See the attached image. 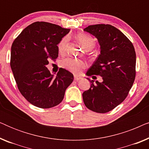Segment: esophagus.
<instances>
[{
    "instance_id": "esophagus-1",
    "label": "esophagus",
    "mask_w": 149,
    "mask_h": 149,
    "mask_svg": "<svg viewBox=\"0 0 149 149\" xmlns=\"http://www.w3.org/2000/svg\"><path fill=\"white\" fill-rule=\"evenodd\" d=\"M81 79H82V78H81V77H79V76H74V80H75V81H79V80H81Z\"/></svg>"
}]
</instances>
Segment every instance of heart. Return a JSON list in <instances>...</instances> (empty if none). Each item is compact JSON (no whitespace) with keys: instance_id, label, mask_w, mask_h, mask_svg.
<instances>
[{"instance_id":"1","label":"heart","mask_w":149,"mask_h":149,"mask_svg":"<svg viewBox=\"0 0 149 149\" xmlns=\"http://www.w3.org/2000/svg\"><path fill=\"white\" fill-rule=\"evenodd\" d=\"M76 38L82 47L85 51H91L95 45L94 38L90 35L85 33H80L76 36ZM68 37L63 38L60 43L58 44V50L60 54H64L66 49V44L68 42ZM61 66L63 68L70 70V72L75 74H79L81 70L86 67V63L84 61L77 60L72 58H66L61 62Z\"/></svg>"}]
</instances>
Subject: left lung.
Masks as SVG:
<instances>
[{
	"mask_svg": "<svg viewBox=\"0 0 149 149\" xmlns=\"http://www.w3.org/2000/svg\"><path fill=\"white\" fill-rule=\"evenodd\" d=\"M100 46V54L86 72L100 75L102 82L90 80L91 87L83 93L87 109L98 113L111 111L126 98L136 77V52L123 33L109 24H96L84 28ZM95 77V76H93Z\"/></svg>",
	"mask_w": 149,
	"mask_h": 149,
	"instance_id": "1",
	"label": "left lung"
}]
</instances>
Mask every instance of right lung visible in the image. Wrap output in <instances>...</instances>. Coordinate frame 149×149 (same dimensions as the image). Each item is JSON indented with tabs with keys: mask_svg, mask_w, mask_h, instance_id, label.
I'll list each match as a JSON object with an SVG mask.
<instances>
[{
	"mask_svg": "<svg viewBox=\"0 0 149 149\" xmlns=\"http://www.w3.org/2000/svg\"><path fill=\"white\" fill-rule=\"evenodd\" d=\"M69 32L56 24L36 22L22 30L12 44L10 65L17 87L36 107L59 104L73 81L74 76L66 69H60L54 77L46 67L49 58L58 57V45Z\"/></svg>",
	"mask_w": 149,
	"mask_h": 149,
	"instance_id": "add662e5",
	"label": "right lung"
}]
</instances>
